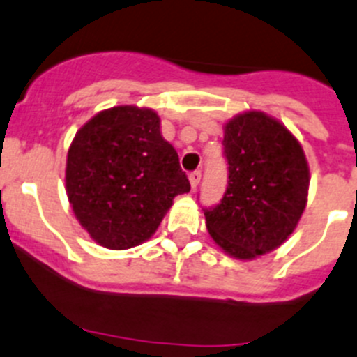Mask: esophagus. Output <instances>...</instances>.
<instances>
[{"label":"esophagus","instance_id":"esophagus-1","mask_svg":"<svg viewBox=\"0 0 357 357\" xmlns=\"http://www.w3.org/2000/svg\"><path fill=\"white\" fill-rule=\"evenodd\" d=\"M189 182H190V187H192V189H196V187L199 185V182H201V172L199 170L190 172V174H189Z\"/></svg>","mask_w":357,"mask_h":357}]
</instances>
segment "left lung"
Returning a JSON list of instances; mask_svg holds the SVG:
<instances>
[{"label":"left lung","instance_id":"left-lung-1","mask_svg":"<svg viewBox=\"0 0 357 357\" xmlns=\"http://www.w3.org/2000/svg\"><path fill=\"white\" fill-rule=\"evenodd\" d=\"M227 190L204 210L206 229L227 255L253 260L283 245L307 204L309 165L294 133L266 112L246 111L224 126Z\"/></svg>","mask_w":357,"mask_h":357}]
</instances>
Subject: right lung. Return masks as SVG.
Here are the masks:
<instances>
[{
  "label": "right lung",
  "mask_w": 357,
  "mask_h": 357,
  "mask_svg": "<svg viewBox=\"0 0 357 357\" xmlns=\"http://www.w3.org/2000/svg\"><path fill=\"white\" fill-rule=\"evenodd\" d=\"M158 112L116 105L77 130L66 165V192L95 243L128 250L147 241L190 183L161 135Z\"/></svg>",
  "instance_id": "right-lung-1"
}]
</instances>
